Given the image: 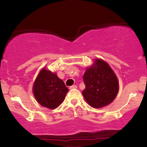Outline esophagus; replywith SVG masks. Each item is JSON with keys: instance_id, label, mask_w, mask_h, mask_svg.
I'll return each instance as SVG.
<instances>
[{"instance_id": "esophagus-1", "label": "esophagus", "mask_w": 147, "mask_h": 147, "mask_svg": "<svg viewBox=\"0 0 147 147\" xmlns=\"http://www.w3.org/2000/svg\"><path fill=\"white\" fill-rule=\"evenodd\" d=\"M77 86L76 85H73V86H70V89H75V88H77Z\"/></svg>"}]
</instances>
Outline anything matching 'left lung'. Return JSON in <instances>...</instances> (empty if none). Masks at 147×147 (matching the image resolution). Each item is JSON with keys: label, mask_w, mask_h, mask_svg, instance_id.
<instances>
[{"label": "left lung", "mask_w": 147, "mask_h": 147, "mask_svg": "<svg viewBox=\"0 0 147 147\" xmlns=\"http://www.w3.org/2000/svg\"><path fill=\"white\" fill-rule=\"evenodd\" d=\"M86 88L82 91L86 102L93 108H102L111 104L117 95V77L107 63L97 59L86 69L83 76Z\"/></svg>", "instance_id": "1"}]
</instances>
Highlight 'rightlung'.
Instances as JSON below:
<instances>
[{
	"label": "right lung",
	"instance_id": "1",
	"mask_svg": "<svg viewBox=\"0 0 147 147\" xmlns=\"http://www.w3.org/2000/svg\"><path fill=\"white\" fill-rule=\"evenodd\" d=\"M68 92L63 81L45 68L39 72L33 86V93L37 102L50 109L58 107Z\"/></svg>",
	"mask_w": 147,
	"mask_h": 147
}]
</instances>
